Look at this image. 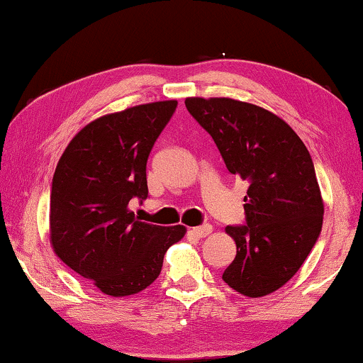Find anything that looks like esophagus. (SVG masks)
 <instances>
[{
	"label": "esophagus",
	"mask_w": 363,
	"mask_h": 363,
	"mask_svg": "<svg viewBox=\"0 0 363 363\" xmlns=\"http://www.w3.org/2000/svg\"><path fill=\"white\" fill-rule=\"evenodd\" d=\"M191 233H192V235H196V237H199V238L208 237V235L212 233V225H208V223H206V225L194 227V228H191Z\"/></svg>",
	"instance_id": "1"
}]
</instances>
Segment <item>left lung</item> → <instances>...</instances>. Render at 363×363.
Segmentation results:
<instances>
[{
	"label": "left lung",
	"mask_w": 363,
	"mask_h": 363,
	"mask_svg": "<svg viewBox=\"0 0 363 363\" xmlns=\"http://www.w3.org/2000/svg\"><path fill=\"white\" fill-rule=\"evenodd\" d=\"M220 151L227 169L248 181L247 225H228L237 245L222 278L237 293L262 298L298 273L318 242L324 202L311 155L272 111L233 99H186Z\"/></svg>",
	"instance_id": "8db88e82"
}]
</instances>
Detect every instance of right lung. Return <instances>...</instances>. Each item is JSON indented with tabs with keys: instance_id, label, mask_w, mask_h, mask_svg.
I'll return each mask as SVG.
<instances>
[{
	"instance_id": "right-lung-1",
	"label": "right lung",
	"mask_w": 363,
	"mask_h": 363,
	"mask_svg": "<svg viewBox=\"0 0 363 363\" xmlns=\"http://www.w3.org/2000/svg\"><path fill=\"white\" fill-rule=\"evenodd\" d=\"M177 106L152 101L104 115L84 126L52 177L50 243L57 257L101 293L123 298L160 277L167 248L186 227L141 222L131 199L147 197L146 162Z\"/></svg>"
}]
</instances>
